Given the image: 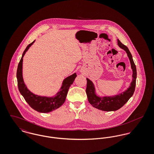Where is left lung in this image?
<instances>
[{"mask_svg": "<svg viewBox=\"0 0 154 154\" xmlns=\"http://www.w3.org/2000/svg\"><path fill=\"white\" fill-rule=\"evenodd\" d=\"M118 44L121 48L124 49L126 52L127 55L129 58L131 67L133 70V80L129 88L124 92L116 96L100 97L96 95L95 87L93 82L88 79H87V84L86 93L88 97V101L92 106L102 111H111L119 109L132 97L135 90L136 81L137 78V70L136 67L132 58V54L131 52L129 51L128 48L124 44H122L119 40V39H118Z\"/></svg>", "mask_w": 154, "mask_h": 154, "instance_id": "obj_1", "label": "left lung"}]
</instances>
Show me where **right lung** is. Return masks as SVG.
I'll use <instances>...</instances> for the list:
<instances>
[{
    "instance_id": "obj_1",
    "label": "right lung",
    "mask_w": 154,
    "mask_h": 154,
    "mask_svg": "<svg viewBox=\"0 0 154 154\" xmlns=\"http://www.w3.org/2000/svg\"><path fill=\"white\" fill-rule=\"evenodd\" d=\"M30 43L26 48L22 54V58L21 59L17 68V78L18 87L20 92L24 97L25 101L28 103L30 106L35 110L40 112H49L52 111L56 110L60 107L65 102L68 90L70 85L73 84L77 75L74 73L72 75L67 77L62 83V86L60 91L54 97H47L39 96L35 95L27 89L25 86L23 78H22V60L23 57L29 49L30 47L35 42Z\"/></svg>"
}]
</instances>
